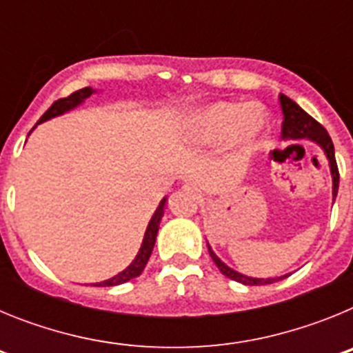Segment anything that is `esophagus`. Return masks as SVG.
I'll list each match as a JSON object with an SVG mask.
<instances>
[{"mask_svg": "<svg viewBox=\"0 0 353 353\" xmlns=\"http://www.w3.org/2000/svg\"><path fill=\"white\" fill-rule=\"evenodd\" d=\"M183 191H185L187 194H191V196H198V189H196L194 185H185V187H183Z\"/></svg>", "mask_w": 353, "mask_h": 353, "instance_id": "esophagus-1", "label": "esophagus"}]
</instances>
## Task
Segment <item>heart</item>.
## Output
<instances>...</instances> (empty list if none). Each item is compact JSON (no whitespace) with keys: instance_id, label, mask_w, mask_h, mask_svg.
Wrapping results in <instances>:
<instances>
[{"instance_id":"1","label":"heart","mask_w":353,"mask_h":353,"mask_svg":"<svg viewBox=\"0 0 353 353\" xmlns=\"http://www.w3.org/2000/svg\"><path fill=\"white\" fill-rule=\"evenodd\" d=\"M267 130V114L260 105L244 102H215L187 121L189 138L214 145L232 138L240 152H249Z\"/></svg>"}]
</instances>
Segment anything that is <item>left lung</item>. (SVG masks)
<instances>
[{"mask_svg": "<svg viewBox=\"0 0 353 353\" xmlns=\"http://www.w3.org/2000/svg\"><path fill=\"white\" fill-rule=\"evenodd\" d=\"M279 102H281L283 114H285V120H283V138L286 139H311L316 145H320V148L325 152L327 159H329L330 166V174H332V198L338 196V187H339V171L338 164H336V155H334V145H332V139L327 134V130L323 129V125H320L313 117L305 113L301 105H297L292 99H288L286 95H279ZM208 245V242H207ZM208 252H210L212 260L217 265V269L224 274L226 277L233 279V281H239L242 285L249 286H260V285H270V283H276L283 277H269V279H258V277H248L244 274L236 272V270L230 269L226 263L217 258L212 248L208 245ZM286 277V276H285Z\"/></svg>", "mask_w": 353, "mask_h": 353, "instance_id": "1", "label": "left lung"}]
</instances>
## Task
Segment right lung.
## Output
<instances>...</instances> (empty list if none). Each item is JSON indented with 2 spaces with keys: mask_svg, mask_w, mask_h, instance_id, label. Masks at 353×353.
I'll use <instances>...</instances> for the list:
<instances>
[{
  "mask_svg": "<svg viewBox=\"0 0 353 353\" xmlns=\"http://www.w3.org/2000/svg\"><path fill=\"white\" fill-rule=\"evenodd\" d=\"M93 92H95V90H92L90 86H86V88H81V90H77V92L70 93V95L65 97V99L56 101L54 104H52L51 108H49L48 111L42 114V118H40L37 123H42V121L49 120V118H54V117H58V114L67 113V111L74 109L76 105L83 104L84 99H88ZM164 207H166V198L162 199L161 205H159L157 210H155V214L152 215V219H150V223H148V228H146L145 239H143L141 249H139L138 256L134 258L132 263H130L125 270H121L120 274H117L114 277H111V279H105V281H102V283H93V286H117V285H121V283L130 281V279L138 277L139 274L143 272V269L146 267V261H148L150 254H152V251H154L155 239H157V232H159V224H161L162 215H164Z\"/></svg>",
  "mask_w": 353,
  "mask_h": 353,
  "instance_id": "1",
  "label": "right lung"
}]
</instances>
